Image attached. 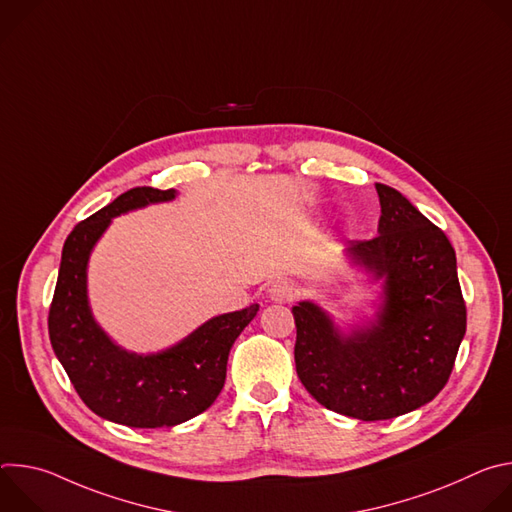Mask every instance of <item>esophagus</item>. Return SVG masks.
Instances as JSON below:
<instances>
[{
    "label": "esophagus",
    "instance_id": "obj_1",
    "mask_svg": "<svg viewBox=\"0 0 512 512\" xmlns=\"http://www.w3.org/2000/svg\"><path fill=\"white\" fill-rule=\"evenodd\" d=\"M296 294H298V289H296L294 281H289V279H277L269 287V298L273 302H291L296 298Z\"/></svg>",
    "mask_w": 512,
    "mask_h": 512
}]
</instances>
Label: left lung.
<instances>
[{"mask_svg":"<svg viewBox=\"0 0 512 512\" xmlns=\"http://www.w3.org/2000/svg\"><path fill=\"white\" fill-rule=\"evenodd\" d=\"M379 235L350 241L346 259L383 281L373 320L350 332L318 304L291 308L296 371L326 409L362 421L393 419L444 389L466 334L456 251L395 188L375 184Z\"/></svg>","mask_w":512,"mask_h":512,"instance_id":"1","label":"left lung"}]
</instances>
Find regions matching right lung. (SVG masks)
<instances>
[{
  "mask_svg": "<svg viewBox=\"0 0 512 512\" xmlns=\"http://www.w3.org/2000/svg\"><path fill=\"white\" fill-rule=\"evenodd\" d=\"M176 190L131 188L91 214L66 237L48 314L56 358L85 405L127 427H174L206 411L225 387L229 352L259 304L214 316L178 344L137 354L97 324L87 294V267L97 241L119 214L170 202Z\"/></svg>",
  "mask_w": 512,
  "mask_h": 512,
  "instance_id": "1",
  "label": "right lung"
}]
</instances>
